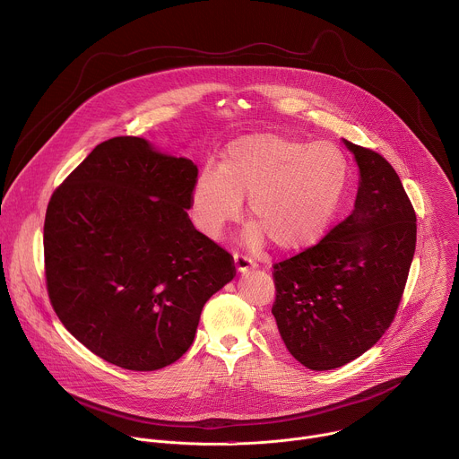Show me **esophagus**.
<instances>
[{
	"label": "esophagus",
	"mask_w": 459,
	"mask_h": 459,
	"mask_svg": "<svg viewBox=\"0 0 459 459\" xmlns=\"http://www.w3.org/2000/svg\"><path fill=\"white\" fill-rule=\"evenodd\" d=\"M234 268H236V272H238V273H245V272H248V270L255 268V263H254L252 259L245 257V255L236 254V255H234Z\"/></svg>",
	"instance_id": "esophagus-1"
}]
</instances>
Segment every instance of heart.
<instances>
[{
	"label": "heart",
	"instance_id": "heart-1",
	"mask_svg": "<svg viewBox=\"0 0 459 459\" xmlns=\"http://www.w3.org/2000/svg\"><path fill=\"white\" fill-rule=\"evenodd\" d=\"M348 180L344 152L330 142L307 143L279 133H252L229 143L220 168L200 171L191 191L196 229L216 239L248 198L254 225L245 241L279 250L314 245L328 229Z\"/></svg>",
	"mask_w": 459,
	"mask_h": 459
}]
</instances>
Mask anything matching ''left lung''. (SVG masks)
<instances>
[{
  "label": "left lung",
  "mask_w": 459,
  "mask_h": 459,
  "mask_svg": "<svg viewBox=\"0 0 459 459\" xmlns=\"http://www.w3.org/2000/svg\"><path fill=\"white\" fill-rule=\"evenodd\" d=\"M359 168L351 214L316 247L273 264L272 314L304 368H341L391 326L416 247V214L393 166L350 140Z\"/></svg>",
  "instance_id": "1"
}]
</instances>
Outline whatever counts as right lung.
<instances>
[{
	"instance_id": "add662e5",
	"label": "right lung",
	"mask_w": 459,
	"mask_h": 459,
	"mask_svg": "<svg viewBox=\"0 0 459 459\" xmlns=\"http://www.w3.org/2000/svg\"><path fill=\"white\" fill-rule=\"evenodd\" d=\"M198 168L138 136L99 143L52 195L45 268L52 307L91 353L131 371L177 362L204 304L236 275L187 211Z\"/></svg>"
}]
</instances>
